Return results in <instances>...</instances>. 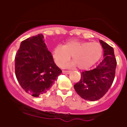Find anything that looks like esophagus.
<instances>
[{
    "label": "esophagus",
    "instance_id": "obj_1",
    "mask_svg": "<svg viewBox=\"0 0 127 127\" xmlns=\"http://www.w3.org/2000/svg\"><path fill=\"white\" fill-rule=\"evenodd\" d=\"M71 72V71H67V70H63V74H68Z\"/></svg>",
    "mask_w": 127,
    "mask_h": 127
}]
</instances>
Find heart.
Returning a JSON list of instances; mask_svg holds the SVG:
<instances>
[{
  "instance_id": "obj_1",
  "label": "heart",
  "mask_w": 127,
  "mask_h": 127,
  "mask_svg": "<svg viewBox=\"0 0 127 127\" xmlns=\"http://www.w3.org/2000/svg\"><path fill=\"white\" fill-rule=\"evenodd\" d=\"M103 47L96 42L71 40L63 46L57 45L53 50V56L56 64L63 66L72 59L69 66H77L80 69H86L96 63L101 57Z\"/></svg>"
}]
</instances>
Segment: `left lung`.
Instances as JSON below:
<instances>
[{
  "mask_svg": "<svg viewBox=\"0 0 127 127\" xmlns=\"http://www.w3.org/2000/svg\"><path fill=\"white\" fill-rule=\"evenodd\" d=\"M100 43L104 50L103 61L95 69L80 72V81L74 86L77 93L85 100L94 101L101 98L114 80L117 61L114 49L101 40Z\"/></svg>",
  "mask_w": 127,
  "mask_h": 127,
  "instance_id": "left-lung-1",
  "label": "left lung"
}]
</instances>
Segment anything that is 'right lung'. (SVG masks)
<instances>
[{"instance_id": "add662e5", "label": "right lung", "mask_w": 127, "mask_h": 127, "mask_svg": "<svg viewBox=\"0 0 127 127\" xmlns=\"http://www.w3.org/2000/svg\"><path fill=\"white\" fill-rule=\"evenodd\" d=\"M39 34L22 41L15 56V75L21 87L32 96L48 92L62 71Z\"/></svg>"}]
</instances>
